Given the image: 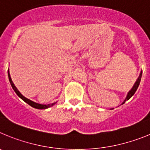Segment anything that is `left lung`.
Wrapping results in <instances>:
<instances>
[{"mask_svg": "<svg viewBox=\"0 0 150 150\" xmlns=\"http://www.w3.org/2000/svg\"><path fill=\"white\" fill-rule=\"evenodd\" d=\"M141 76H142V71H140V75H139V76H138V77H137V80H136L135 83H134V84L133 87H132V88H131V90H130V91L128 92V94H127L126 98H125V100H124V101H123L122 103V104H125V102L126 101V100H129V99L131 98H132V97L134 95L135 91H137V88H138V86H139V85H140V80H141Z\"/></svg>", "mask_w": 150, "mask_h": 150, "instance_id": "1", "label": "left lung"}]
</instances>
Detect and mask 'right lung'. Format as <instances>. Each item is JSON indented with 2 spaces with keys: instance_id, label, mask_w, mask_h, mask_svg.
Segmentation results:
<instances>
[{
  "instance_id": "obj_1",
  "label": "right lung",
  "mask_w": 150,
  "mask_h": 150,
  "mask_svg": "<svg viewBox=\"0 0 150 150\" xmlns=\"http://www.w3.org/2000/svg\"><path fill=\"white\" fill-rule=\"evenodd\" d=\"M8 77H9V80H10V84H11L12 88H13V90L15 91V92L16 93V95H18V96L21 99H22L24 101L26 102L28 104H29V105L31 106V107H34V108H36V109H39V110L47 109V108H49V107H52L53 105H55V104L57 103V102H54V103H52V104H38V103H36V102H34V101H32V100H30V99H28L27 98L24 97L23 95L20 93V91L17 89V88L16 87V86L14 85V83H13L9 70H8Z\"/></svg>"
}]
</instances>
